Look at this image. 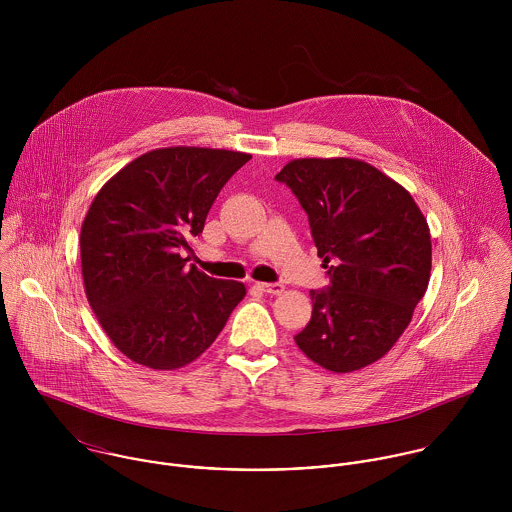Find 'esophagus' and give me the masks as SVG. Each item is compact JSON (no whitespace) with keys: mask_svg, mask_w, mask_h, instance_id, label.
<instances>
[{"mask_svg":"<svg viewBox=\"0 0 512 512\" xmlns=\"http://www.w3.org/2000/svg\"><path fill=\"white\" fill-rule=\"evenodd\" d=\"M258 288H260L262 292L270 293V295H280V293L284 292V284H280V282H272V284H258Z\"/></svg>","mask_w":512,"mask_h":512,"instance_id":"obj_1","label":"esophagus"}]
</instances>
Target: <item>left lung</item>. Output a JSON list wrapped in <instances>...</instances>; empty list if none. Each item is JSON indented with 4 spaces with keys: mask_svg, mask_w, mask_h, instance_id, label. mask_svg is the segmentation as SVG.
<instances>
[{
    "mask_svg": "<svg viewBox=\"0 0 512 512\" xmlns=\"http://www.w3.org/2000/svg\"><path fill=\"white\" fill-rule=\"evenodd\" d=\"M307 213L329 286L293 339L317 365L351 372L384 357L412 321L432 270L412 195L359 159H295L278 175Z\"/></svg>",
    "mask_w": 512,
    "mask_h": 512,
    "instance_id": "8db88e82",
    "label": "left lung"
}]
</instances>
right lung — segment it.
<instances>
[{
  "label": "right lung",
  "instance_id": "1",
  "mask_svg": "<svg viewBox=\"0 0 512 512\" xmlns=\"http://www.w3.org/2000/svg\"><path fill=\"white\" fill-rule=\"evenodd\" d=\"M250 157L207 147L153 149L94 197L80 230L84 290L106 335L134 363L189 365L246 295L240 282L187 268L183 252H191L220 189Z\"/></svg>",
  "mask_w": 512,
  "mask_h": 512
}]
</instances>
